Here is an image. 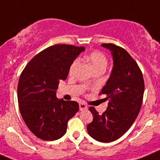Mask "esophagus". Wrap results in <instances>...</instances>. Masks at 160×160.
Wrapping results in <instances>:
<instances>
[{"instance_id":"obj_1","label":"esophagus","mask_w":160,"mask_h":160,"mask_svg":"<svg viewBox=\"0 0 160 160\" xmlns=\"http://www.w3.org/2000/svg\"><path fill=\"white\" fill-rule=\"evenodd\" d=\"M87 108H88L87 105H86V104H84V103H80V104H79V109H80L81 111L86 110Z\"/></svg>"}]
</instances>
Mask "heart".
Wrapping results in <instances>:
<instances>
[{
	"label": "heart",
	"mask_w": 160,
	"mask_h": 160,
	"mask_svg": "<svg viewBox=\"0 0 160 160\" xmlns=\"http://www.w3.org/2000/svg\"><path fill=\"white\" fill-rule=\"evenodd\" d=\"M88 60H89L92 65L93 66L94 69L96 71H100V70H104L106 69L108 65V59L107 56H105L103 52L99 51V50H94V51L91 52L87 56ZM79 64L78 59H75L72 61L71 63L69 68V74L70 75H73L75 73L76 70H77Z\"/></svg>",
	"instance_id": "1"
}]
</instances>
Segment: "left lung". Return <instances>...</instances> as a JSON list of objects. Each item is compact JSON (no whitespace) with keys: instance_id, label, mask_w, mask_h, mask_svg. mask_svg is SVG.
Listing matches in <instances>:
<instances>
[{"instance_id":"obj_1","label":"left lung","mask_w":160,"mask_h":160,"mask_svg":"<svg viewBox=\"0 0 160 160\" xmlns=\"http://www.w3.org/2000/svg\"><path fill=\"white\" fill-rule=\"evenodd\" d=\"M101 45L113 57L112 74L99 93L106 96L108 106L102 115L89 108L93 119L87 130L93 139L108 143L121 138L135 121L142 104L144 82L138 63L124 48L112 43Z\"/></svg>"}]
</instances>
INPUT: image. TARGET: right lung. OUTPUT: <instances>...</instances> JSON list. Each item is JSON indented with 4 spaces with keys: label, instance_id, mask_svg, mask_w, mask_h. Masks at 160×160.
<instances>
[{
    "label": "right lung",
    "instance_id": "1",
    "mask_svg": "<svg viewBox=\"0 0 160 160\" xmlns=\"http://www.w3.org/2000/svg\"><path fill=\"white\" fill-rule=\"evenodd\" d=\"M85 48L55 45L36 55L19 77L18 102L29 130L40 139L54 141L67 131L68 122L78 111L76 101L56 97L60 80H65L73 60Z\"/></svg>",
    "mask_w": 160,
    "mask_h": 160
}]
</instances>
